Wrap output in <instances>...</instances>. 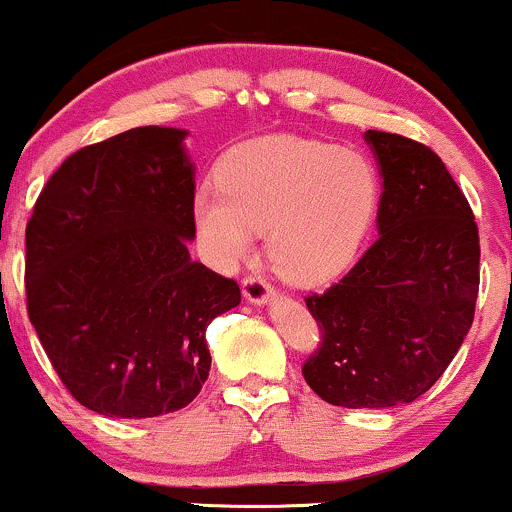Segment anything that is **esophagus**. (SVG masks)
<instances>
[{
    "label": "esophagus",
    "instance_id": "obj_1",
    "mask_svg": "<svg viewBox=\"0 0 512 512\" xmlns=\"http://www.w3.org/2000/svg\"><path fill=\"white\" fill-rule=\"evenodd\" d=\"M243 294L250 303L265 306V303L274 299V294H277V291H274V286L267 284L262 277H257V274H250V277L243 279Z\"/></svg>",
    "mask_w": 512,
    "mask_h": 512
}]
</instances>
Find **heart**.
Here are the masks:
<instances>
[{
	"mask_svg": "<svg viewBox=\"0 0 512 512\" xmlns=\"http://www.w3.org/2000/svg\"><path fill=\"white\" fill-rule=\"evenodd\" d=\"M379 199V170L369 155L279 133L230 150L218 184L194 194L192 211L216 265H238L252 252L257 230H267L274 272L311 286L350 265Z\"/></svg>",
	"mask_w": 512,
	"mask_h": 512,
	"instance_id": "1",
	"label": "heart"
}]
</instances>
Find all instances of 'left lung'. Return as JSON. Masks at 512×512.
I'll return each mask as SVG.
<instances>
[{
    "instance_id": "obj_1",
    "label": "left lung",
    "mask_w": 512,
    "mask_h": 512,
    "mask_svg": "<svg viewBox=\"0 0 512 512\" xmlns=\"http://www.w3.org/2000/svg\"><path fill=\"white\" fill-rule=\"evenodd\" d=\"M381 174L379 238L338 284L306 299L323 340L303 379L342 408L411 403L462 347L479 294V228L423 143L367 131Z\"/></svg>"
}]
</instances>
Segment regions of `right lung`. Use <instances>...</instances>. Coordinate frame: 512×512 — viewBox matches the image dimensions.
<instances>
[{
    "label": "right lung",
    "mask_w": 512,
    "mask_h": 512,
    "mask_svg": "<svg viewBox=\"0 0 512 512\" xmlns=\"http://www.w3.org/2000/svg\"><path fill=\"white\" fill-rule=\"evenodd\" d=\"M187 136L140 126L77 150L26 226L28 318L67 391L109 418L189 406L209 379L206 328L240 303L189 255Z\"/></svg>",
    "instance_id": "obj_1"
}]
</instances>
